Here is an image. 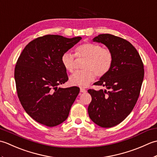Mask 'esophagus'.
Segmentation results:
<instances>
[{
	"mask_svg": "<svg viewBox=\"0 0 157 157\" xmlns=\"http://www.w3.org/2000/svg\"><path fill=\"white\" fill-rule=\"evenodd\" d=\"M80 92H82V93H85V92H86V90L84 89V88H80Z\"/></svg>",
	"mask_w": 157,
	"mask_h": 157,
	"instance_id": "34e87169",
	"label": "esophagus"
}]
</instances>
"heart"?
Wrapping results in <instances>:
<instances>
[{
  "label": "heart",
  "mask_w": 157,
  "mask_h": 157,
  "mask_svg": "<svg viewBox=\"0 0 157 157\" xmlns=\"http://www.w3.org/2000/svg\"><path fill=\"white\" fill-rule=\"evenodd\" d=\"M78 57L86 58L81 71H75L69 78L70 84L78 87H86L95 79L96 75L102 77L111 69L113 62V55L109 48L92 42H86L79 45L75 49ZM61 63L69 72L74 69L75 57L69 52H65L61 56Z\"/></svg>",
  "instance_id": "1"
}]
</instances>
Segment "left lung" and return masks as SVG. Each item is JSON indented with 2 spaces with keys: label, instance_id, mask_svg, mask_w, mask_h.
I'll return each instance as SVG.
<instances>
[{
  "label": "left lung",
  "instance_id": "1",
  "mask_svg": "<svg viewBox=\"0 0 157 157\" xmlns=\"http://www.w3.org/2000/svg\"><path fill=\"white\" fill-rule=\"evenodd\" d=\"M92 40L111 50L113 62L110 71L94 83L106 89L88 90L92 96L88 115L96 125L111 128L122 122L136 104L144 79V65L137 50L125 39L103 34Z\"/></svg>",
  "mask_w": 157,
  "mask_h": 157
}]
</instances>
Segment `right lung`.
Returning a JSON list of instances; mask_svg holds the SVG:
<instances>
[{
  "mask_svg": "<svg viewBox=\"0 0 157 157\" xmlns=\"http://www.w3.org/2000/svg\"><path fill=\"white\" fill-rule=\"evenodd\" d=\"M80 36L67 38L46 35L26 45L17 61L15 80L17 96L25 112L41 124L54 127L68 117L79 88H62L68 80L61 56L76 44Z\"/></svg>",
  "mask_w": 157,
  "mask_h": 157,
  "instance_id": "obj_1",
  "label": "right lung"
}]
</instances>
